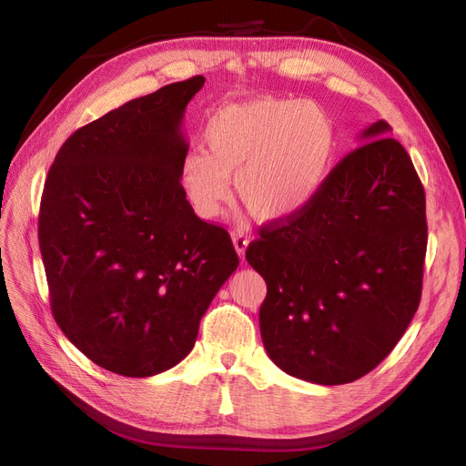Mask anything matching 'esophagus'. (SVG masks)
Listing matches in <instances>:
<instances>
[{"label":"esophagus","instance_id":"1","mask_svg":"<svg viewBox=\"0 0 466 466\" xmlns=\"http://www.w3.org/2000/svg\"><path fill=\"white\" fill-rule=\"evenodd\" d=\"M231 237H233V247H235V250H237V255L243 258V257H245V250H247V247H248L247 235H243V233H233Z\"/></svg>","mask_w":466,"mask_h":466}]
</instances>
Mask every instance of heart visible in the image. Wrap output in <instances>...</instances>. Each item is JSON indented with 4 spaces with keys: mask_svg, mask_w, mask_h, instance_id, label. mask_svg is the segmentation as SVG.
<instances>
[{
    "mask_svg": "<svg viewBox=\"0 0 466 466\" xmlns=\"http://www.w3.org/2000/svg\"><path fill=\"white\" fill-rule=\"evenodd\" d=\"M206 144L209 153L190 149L180 165L182 188L196 214L218 216L235 178L250 214L278 221L315 198L330 171L336 134L317 105L264 96L218 110Z\"/></svg>",
    "mask_w": 466,
    "mask_h": 466,
    "instance_id": "heart-1",
    "label": "heart"
}]
</instances>
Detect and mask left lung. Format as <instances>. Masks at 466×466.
<instances>
[{
  "instance_id": "8db88e82",
  "label": "left lung",
  "mask_w": 466,
  "mask_h": 466,
  "mask_svg": "<svg viewBox=\"0 0 466 466\" xmlns=\"http://www.w3.org/2000/svg\"><path fill=\"white\" fill-rule=\"evenodd\" d=\"M315 198L260 231L247 260L266 281L260 334L281 371L344 385L375 370L421 298L426 194L385 120L360 136Z\"/></svg>"
}]
</instances>
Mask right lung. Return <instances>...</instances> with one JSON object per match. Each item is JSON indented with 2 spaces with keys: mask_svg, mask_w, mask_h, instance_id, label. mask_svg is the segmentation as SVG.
Listing matches in <instances>:
<instances>
[{
  "mask_svg": "<svg viewBox=\"0 0 466 466\" xmlns=\"http://www.w3.org/2000/svg\"><path fill=\"white\" fill-rule=\"evenodd\" d=\"M204 77L134 98L66 139L40 200L52 315L81 354L124 377L175 368L238 266L231 237L180 185L182 118Z\"/></svg>",
  "mask_w": 466,
  "mask_h": 466,
  "instance_id": "right-lung-1",
  "label": "right lung"
}]
</instances>
